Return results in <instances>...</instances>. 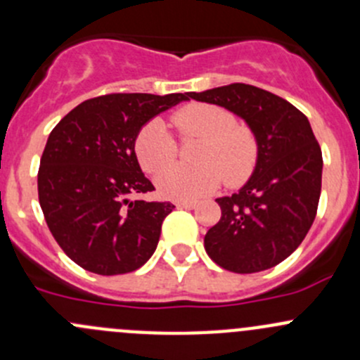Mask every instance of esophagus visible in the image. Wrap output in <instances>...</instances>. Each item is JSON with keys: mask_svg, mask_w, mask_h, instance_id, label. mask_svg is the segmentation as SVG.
Returning a JSON list of instances; mask_svg holds the SVG:
<instances>
[{"mask_svg": "<svg viewBox=\"0 0 360 360\" xmlns=\"http://www.w3.org/2000/svg\"><path fill=\"white\" fill-rule=\"evenodd\" d=\"M176 207H181V209H195V207H197V202L181 200V202H176Z\"/></svg>", "mask_w": 360, "mask_h": 360, "instance_id": "obj_1", "label": "esophagus"}]
</instances>
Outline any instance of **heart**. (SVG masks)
<instances>
[{
	"mask_svg": "<svg viewBox=\"0 0 360 360\" xmlns=\"http://www.w3.org/2000/svg\"><path fill=\"white\" fill-rule=\"evenodd\" d=\"M181 137H195L193 167H167L176 157V141L165 123L151 120L137 132L134 151L141 167L155 174L160 193L174 200H195L216 190L224 179L228 186H238L252 174L259 155V144L248 123L237 122L230 110L217 104L191 103L170 118Z\"/></svg>",
	"mask_w": 360,
	"mask_h": 360,
	"instance_id": "b5f03b06",
	"label": "heart"
}]
</instances>
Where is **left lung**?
Wrapping results in <instances>:
<instances>
[{
    "instance_id": "left-lung-1",
    "label": "left lung",
    "mask_w": 360,
    "mask_h": 360,
    "mask_svg": "<svg viewBox=\"0 0 360 360\" xmlns=\"http://www.w3.org/2000/svg\"><path fill=\"white\" fill-rule=\"evenodd\" d=\"M188 97L244 118L259 144L248 183L216 200L221 219L203 238L207 254L235 274L282 263L307 237L321 198L322 151L310 122L282 97L245 83L188 92Z\"/></svg>"
}]
</instances>
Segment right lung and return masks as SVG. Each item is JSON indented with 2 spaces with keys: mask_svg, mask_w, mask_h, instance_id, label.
I'll list each match as a JSON object with an SVG mask.
<instances>
[{
  "mask_svg": "<svg viewBox=\"0 0 360 360\" xmlns=\"http://www.w3.org/2000/svg\"><path fill=\"white\" fill-rule=\"evenodd\" d=\"M188 94H108L78 104L50 132L38 170L43 216L60 249L97 275L143 266L157 249L170 202L129 200L155 186L134 141L144 123Z\"/></svg>",
  "mask_w": 360,
  "mask_h": 360,
  "instance_id": "obj_1",
  "label": "right lung"
}]
</instances>
